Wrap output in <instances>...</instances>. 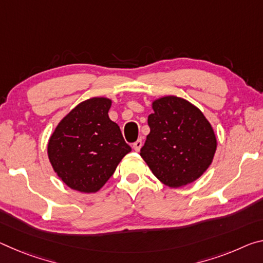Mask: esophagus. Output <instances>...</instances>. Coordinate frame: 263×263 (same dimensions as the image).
Wrapping results in <instances>:
<instances>
[{
    "mask_svg": "<svg viewBox=\"0 0 263 263\" xmlns=\"http://www.w3.org/2000/svg\"><path fill=\"white\" fill-rule=\"evenodd\" d=\"M141 146H143V140L138 139V140L136 141V143H133V146L132 147H133V149H135V151L138 152L139 149L141 148Z\"/></svg>",
    "mask_w": 263,
    "mask_h": 263,
    "instance_id": "esophagus-1",
    "label": "esophagus"
}]
</instances>
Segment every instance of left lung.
<instances>
[{"mask_svg": "<svg viewBox=\"0 0 263 263\" xmlns=\"http://www.w3.org/2000/svg\"><path fill=\"white\" fill-rule=\"evenodd\" d=\"M149 133L140 156L162 184L181 187L210 167L216 138L206 117L185 99L167 96L154 101Z\"/></svg>", "mask_w": 263, "mask_h": 263, "instance_id": "1", "label": "left lung"}]
</instances>
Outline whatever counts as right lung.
I'll return each mask as SVG.
<instances>
[{
  "instance_id": "right-lung-1",
  "label": "right lung",
  "mask_w": 263,
  "mask_h": 263,
  "mask_svg": "<svg viewBox=\"0 0 263 263\" xmlns=\"http://www.w3.org/2000/svg\"><path fill=\"white\" fill-rule=\"evenodd\" d=\"M110 107L111 101L104 97L82 102L50 137L49 160L70 189L84 193L99 191L131 151L118 125L109 118Z\"/></svg>"
}]
</instances>
